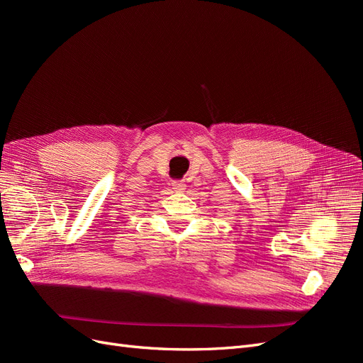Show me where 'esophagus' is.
Here are the masks:
<instances>
[{
  "label": "esophagus",
  "instance_id": "1",
  "mask_svg": "<svg viewBox=\"0 0 363 363\" xmlns=\"http://www.w3.org/2000/svg\"><path fill=\"white\" fill-rule=\"evenodd\" d=\"M172 189L177 191V192H183L186 189V184L183 182H174L172 183Z\"/></svg>",
  "mask_w": 363,
  "mask_h": 363
}]
</instances>
